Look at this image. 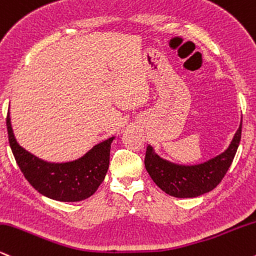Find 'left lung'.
Masks as SVG:
<instances>
[{
    "mask_svg": "<svg viewBox=\"0 0 256 256\" xmlns=\"http://www.w3.org/2000/svg\"><path fill=\"white\" fill-rule=\"evenodd\" d=\"M242 122L229 147L201 164L181 165L159 157L151 145L147 146L145 166L153 182L175 198H196L208 193L220 183L229 170L241 141Z\"/></svg>",
    "mask_w": 256,
    "mask_h": 256,
    "instance_id": "obj_1",
    "label": "left lung"
}]
</instances>
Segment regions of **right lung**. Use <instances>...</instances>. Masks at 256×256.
<instances>
[{"mask_svg":"<svg viewBox=\"0 0 256 256\" xmlns=\"http://www.w3.org/2000/svg\"><path fill=\"white\" fill-rule=\"evenodd\" d=\"M9 145L21 172L36 190L63 202L85 200L104 181L110 163V148L115 136L97 144L82 157L66 163H51L21 147L15 139L9 110L7 114Z\"/></svg>","mask_w":256,"mask_h":256,"instance_id":"add662e5","label":"right lung"}]
</instances>
